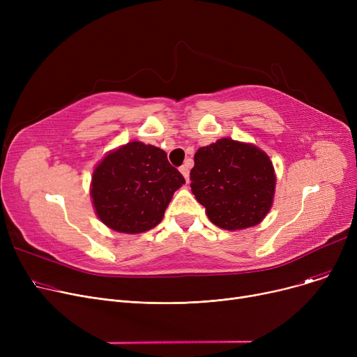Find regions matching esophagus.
<instances>
[{
	"label": "esophagus",
	"instance_id": "obj_1",
	"mask_svg": "<svg viewBox=\"0 0 357 357\" xmlns=\"http://www.w3.org/2000/svg\"><path fill=\"white\" fill-rule=\"evenodd\" d=\"M190 166H191L190 163H185V165H182L181 169H179L181 174L183 175V178H185L186 182H188V179H190Z\"/></svg>",
	"mask_w": 357,
	"mask_h": 357
}]
</instances>
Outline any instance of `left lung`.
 <instances>
[{
  "instance_id": "left-lung-1",
  "label": "left lung",
  "mask_w": 357,
  "mask_h": 357,
  "mask_svg": "<svg viewBox=\"0 0 357 357\" xmlns=\"http://www.w3.org/2000/svg\"><path fill=\"white\" fill-rule=\"evenodd\" d=\"M191 169V191L211 222L224 230L257 226L271 211L276 175L271 158L256 144L218 139L199 147Z\"/></svg>"
}]
</instances>
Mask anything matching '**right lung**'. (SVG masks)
I'll return each mask as SVG.
<instances>
[{
    "mask_svg": "<svg viewBox=\"0 0 357 357\" xmlns=\"http://www.w3.org/2000/svg\"><path fill=\"white\" fill-rule=\"evenodd\" d=\"M183 183L165 150L130 142L109 150L93 167L89 194L97 217L108 229L137 234L158 226Z\"/></svg>",
    "mask_w": 357,
    "mask_h": 357,
    "instance_id": "obj_1",
    "label": "right lung"
}]
</instances>
